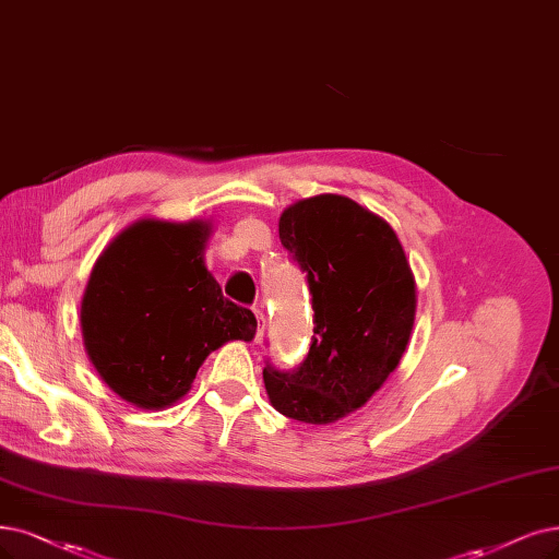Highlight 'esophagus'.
I'll use <instances>...</instances> for the list:
<instances>
[{"instance_id":"esophagus-1","label":"esophagus","mask_w":559,"mask_h":559,"mask_svg":"<svg viewBox=\"0 0 559 559\" xmlns=\"http://www.w3.org/2000/svg\"><path fill=\"white\" fill-rule=\"evenodd\" d=\"M255 313V320H258V329H255V338H260L264 334V313L260 311V308H253Z\"/></svg>"}]
</instances>
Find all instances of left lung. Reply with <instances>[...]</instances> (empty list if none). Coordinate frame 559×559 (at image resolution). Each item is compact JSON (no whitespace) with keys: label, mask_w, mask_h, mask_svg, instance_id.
<instances>
[{"label":"left lung","mask_w":559,"mask_h":559,"mask_svg":"<svg viewBox=\"0 0 559 559\" xmlns=\"http://www.w3.org/2000/svg\"><path fill=\"white\" fill-rule=\"evenodd\" d=\"M278 237L306 274L313 336L299 366L266 361V394L285 417L332 424L396 370L415 324V276L391 225L343 195L287 206Z\"/></svg>","instance_id":"left-lung-1"}]
</instances>
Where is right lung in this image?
I'll return each instance as SVG.
<instances>
[{"instance_id": "right-lung-1", "label": "right lung", "mask_w": 559, "mask_h": 559, "mask_svg": "<svg viewBox=\"0 0 559 559\" xmlns=\"http://www.w3.org/2000/svg\"><path fill=\"white\" fill-rule=\"evenodd\" d=\"M202 221H138L98 258L80 308L87 355L117 396L144 409L179 401L227 341H251L255 316L206 272Z\"/></svg>"}]
</instances>
